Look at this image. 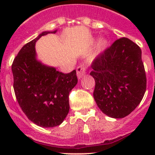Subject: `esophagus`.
Instances as JSON below:
<instances>
[{"label": "esophagus", "mask_w": 155, "mask_h": 155, "mask_svg": "<svg viewBox=\"0 0 155 155\" xmlns=\"http://www.w3.org/2000/svg\"><path fill=\"white\" fill-rule=\"evenodd\" d=\"M85 71L86 68L83 64H81L80 66H78V68H77V76H78V78H82L84 76V74H85Z\"/></svg>", "instance_id": "obj_1"}]
</instances>
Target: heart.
Returning a JSON list of instances; mask_svg holds the SVG:
<instances>
[{
    "instance_id": "heart-1",
    "label": "heart",
    "mask_w": 155,
    "mask_h": 155,
    "mask_svg": "<svg viewBox=\"0 0 155 155\" xmlns=\"http://www.w3.org/2000/svg\"><path fill=\"white\" fill-rule=\"evenodd\" d=\"M108 45H109V41L106 39H101L99 40L98 43V46H97V50L96 52L91 56V59H94L95 57L98 56V54L101 53L102 52H103L104 50L108 47Z\"/></svg>"
}]
</instances>
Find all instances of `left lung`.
<instances>
[{
	"label": "left lung",
	"mask_w": 155,
	"mask_h": 155,
	"mask_svg": "<svg viewBox=\"0 0 155 155\" xmlns=\"http://www.w3.org/2000/svg\"><path fill=\"white\" fill-rule=\"evenodd\" d=\"M91 68L93 96L102 113L115 119L132 113L147 87L140 48L125 37L117 39L94 59Z\"/></svg>",
	"instance_id": "left-lung-1"
}]
</instances>
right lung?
<instances>
[{
  "label": "right lung",
  "mask_w": 155,
  "mask_h": 155,
  "mask_svg": "<svg viewBox=\"0 0 155 155\" xmlns=\"http://www.w3.org/2000/svg\"><path fill=\"white\" fill-rule=\"evenodd\" d=\"M57 31H43L26 43L12 66L18 102L28 120L42 127L62 124L69 113V93L78 83L75 70L64 74L37 60L36 41Z\"/></svg>",
  "instance_id": "1"
}]
</instances>
